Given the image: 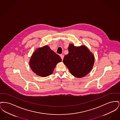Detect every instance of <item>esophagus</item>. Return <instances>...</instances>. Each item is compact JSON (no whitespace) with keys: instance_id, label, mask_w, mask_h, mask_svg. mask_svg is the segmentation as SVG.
I'll return each mask as SVG.
<instances>
[{"instance_id":"34e87169","label":"esophagus","mask_w":120,"mask_h":120,"mask_svg":"<svg viewBox=\"0 0 120 120\" xmlns=\"http://www.w3.org/2000/svg\"><path fill=\"white\" fill-rule=\"evenodd\" d=\"M60 57H61L62 60H63V57H64V55H63V54H60Z\"/></svg>"}]
</instances>
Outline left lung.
Wrapping results in <instances>:
<instances>
[{
  "label": "left lung",
  "mask_w": 120,
  "mask_h": 120,
  "mask_svg": "<svg viewBox=\"0 0 120 120\" xmlns=\"http://www.w3.org/2000/svg\"><path fill=\"white\" fill-rule=\"evenodd\" d=\"M68 54L63 58V63L71 73L75 77L81 78L86 76L93 68L94 57L86 46H75L70 44Z\"/></svg>",
  "instance_id": "obj_1"
}]
</instances>
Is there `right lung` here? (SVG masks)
Listing matches in <instances>:
<instances>
[{
	"label": "right lung",
	"instance_id": "right-lung-1",
	"mask_svg": "<svg viewBox=\"0 0 120 120\" xmlns=\"http://www.w3.org/2000/svg\"><path fill=\"white\" fill-rule=\"evenodd\" d=\"M61 61L58 55L46 45L38 49L33 53L30 65L36 74L46 77L52 74L57 64Z\"/></svg>",
	"mask_w": 120,
	"mask_h": 120
}]
</instances>
